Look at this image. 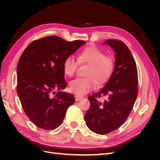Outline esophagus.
<instances>
[{"label":"esophagus","mask_w":160,"mask_h":160,"mask_svg":"<svg viewBox=\"0 0 160 160\" xmlns=\"http://www.w3.org/2000/svg\"><path fill=\"white\" fill-rule=\"evenodd\" d=\"M75 101H80V100H81L82 99H83V98H82V97H81V96H79V95H75Z\"/></svg>","instance_id":"34e87169"}]
</instances>
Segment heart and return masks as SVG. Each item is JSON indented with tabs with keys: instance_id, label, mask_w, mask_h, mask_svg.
Returning a JSON list of instances; mask_svg holds the SVG:
<instances>
[{
	"instance_id": "heart-1",
	"label": "heart",
	"mask_w": 160,
	"mask_h": 160,
	"mask_svg": "<svg viewBox=\"0 0 160 160\" xmlns=\"http://www.w3.org/2000/svg\"><path fill=\"white\" fill-rule=\"evenodd\" d=\"M90 65L88 72V78H77L72 80L69 85L71 92L77 95H84L93 90L98 86V82L104 83L107 81L114 69L115 63L111 57L105 56V52L95 46H90L82 51L78 59L73 56L67 57L63 61L62 67L65 74L73 76L77 71L79 62Z\"/></svg>"
}]
</instances>
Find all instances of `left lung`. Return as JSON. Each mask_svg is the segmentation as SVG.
I'll return each mask as SVG.
<instances>
[{"instance_id": "1", "label": "left lung", "mask_w": 160, "mask_h": 160, "mask_svg": "<svg viewBox=\"0 0 160 160\" xmlns=\"http://www.w3.org/2000/svg\"><path fill=\"white\" fill-rule=\"evenodd\" d=\"M114 51L115 67L103 88L89 96L90 108L85 115V123L92 132L107 134L122 125L132 111L138 96V70L129 48L118 40L108 39L103 42ZM107 96L101 102L99 98Z\"/></svg>"}]
</instances>
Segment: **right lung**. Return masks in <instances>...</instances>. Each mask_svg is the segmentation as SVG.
<instances>
[{"instance_id":"obj_1","label":"right lung","mask_w":160,"mask_h":160,"mask_svg":"<svg viewBox=\"0 0 160 160\" xmlns=\"http://www.w3.org/2000/svg\"><path fill=\"white\" fill-rule=\"evenodd\" d=\"M83 41H67L49 36L31 42L17 65V91L22 109L37 127L49 130L58 128L67 109L75 101L72 94L55 90L67 87L62 64Z\"/></svg>"}]
</instances>
